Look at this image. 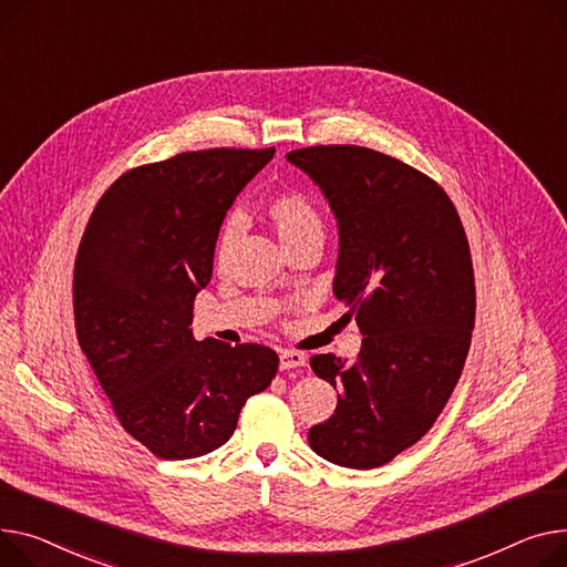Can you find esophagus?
Returning a JSON list of instances; mask_svg holds the SVG:
<instances>
[{"mask_svg":"<svg viewBox=\"0 0 567 567\" xmlns=\"http://www.w3.org/2000/svg\"><path fill=\"white\" fill-rule=\"evenodd\" d=\"M306 362H308L306 353L289 351V349L280 351V369H282V371H285V369H296V367H306Z\"/></svg>","mask_w":567,"mask_h":567,"instance_id":"1","label":"esophagus"}]
</instances>
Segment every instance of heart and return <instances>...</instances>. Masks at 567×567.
Instances as JSON below:
<instances>
[{
    "label": "heart",
    "mask_w": 567,
    "mask_h": 567,
    "mask_svg": "<svg viewBox=\"0 0 567 567\" xmlns=\"http://www.w3.org/2000/svg\"><path fill=\"white\" fill-rule=\"evenodd\" d=\"M264 214H267L269 223L274 225V230L285 248H291L300 241L323 237V220H321L317 207L303 194H293V192L278 194L267 205H264ZM235 228H237L235 220H228L225 223V228L220 230V237L216 244L218 261L228 257V250H230V244L235 237Z\"/></svg>",
    "instance_id": "heart-1"
}]
</instances>
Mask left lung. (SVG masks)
<instances>
[{"instance_id": "obj_1", "label": "left lung", "mask_w": 567, "mask_h": 567, "mask_svg": "<svg viewBox=\"0 0 567 567\" xmlns=\"http://www.w3.org/2000/svg\"><path fill=\"white\" fill-rule=\"evenodd\" d=\"M287 159L337 218L332 291L362 332L353 362L310 360L339 399L308 440L334 465L381 467L429 433L463 373L476 312L470 244L442 186L394 157L317 145Z\"/></svg>"}]
</instances>
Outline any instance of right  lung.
I'll return each instance as SVG.
<instances>
[{"instance_id": "add662e5", "label": "right lung", "mask_w": 567, "mask_h": 567, "mask_svg": "<svg viewBox=\"0 0 567 567\" xmlns=\"http://www.w3.org/2000/svg\"><path fill=\"white\" fill-rule=\"evenodd\" d=\"M276 147H214L127 171L95 205L74 259V328L123 429L155 456L186 461L230 440L278 355L196 342L220 223Z\"/></svg>"}]
</instances>
